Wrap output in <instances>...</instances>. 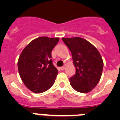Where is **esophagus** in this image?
Listing matches in <instances>:
<instances>
[{
    "mask_svg": "<svg viewBox=\"0 0 120 120\" xmlns=\"http://www.w3.org/2000/svg\"><path fill=\"white\" fill-rule=\"evenodd\" d=\"M65 66H62L60 67V69H61V70H63L65 69Z\"/></svg>",
    "mask_w": 120,
    "mask_h": 120,
    "instance_id": "1",
    "label": "esophagus"
}]
</instances>
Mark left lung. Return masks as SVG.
I'll return each mask as SVG.
<instances>
[{"instance_id": "left-lung-1", "label": "left lung", "mask_w": 120, "mask_h": 120, "mask_svg": "<svg viewBox=\"0 0 120 120\" xmlns=\"http://www.w3.org/2000/svg\"><path fill=\"white\" fill-rule=\"evenodd\" d=\"M62 40L71 51L76 67V73L70 78L71 86L80 93L91 91L98 83L103 68L99 52L82 38H62Z\"/></svg>"}]
</instances>
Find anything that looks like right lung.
Wrapping results in <instances>:
<instances>
[{"instance_id": "right-lung-1", "label": "right lung", "mask_w": 120, "mask_h": 120, "mask_svg": "<svg viewBox=\"0 0 120 120\" xmlns=\"http://www.w3.org/2000/svg\"><path fill=\"white\" fill-rule=\"evenodd\" d=\"M59 40V38L39 37L22 51L18 61L19 75L31 91L43 93L55 83L58 71L53 64L52 50Z\"/></svg>"}]
</instances>
